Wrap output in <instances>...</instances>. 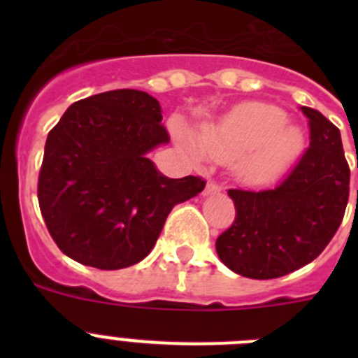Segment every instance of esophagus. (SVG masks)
Here are the masks:
<instances>
[{"label":"esophagus","instance_id":"34e87169","mask_svg":"<svg viewBox=\"0 0 358 358\" xmlns=\"http://www.w3.org/2000/svg\"><path fill=\"white\" fill-rule=\"evenodd\" d=\"M220 186L217 185V182H208L206 185V189H204V195H211V194H218L220 192Z\"/></svg>","mask_w":358,"mask_h":358}]
</instances>
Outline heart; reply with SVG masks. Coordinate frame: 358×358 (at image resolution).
<instances>
[{"instance_id": "b5f03b06", "label": "heart", "mask_w": 358, "mask_h": 358, "mask_svg": "<svg viewBox=\"0 0 358 358\" xmlns=\"http://www.w3.org/2000/svg\"><path fill=\"white\" fill-rule=\"evenodd\" d=\"M176 132L194 161H202L204 156L217 161L242 156L238 173L252 185L274 181L305 148L303 129L289 122L281 107L264 102L240 103L220 120L204 125L197 141L182 129Z\"/></svg>"}]
</instances>
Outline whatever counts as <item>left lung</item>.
Returning <instances> with one entry per match:
<instances>
[{"mask_svg":"<svg viewBox=\"0 0 358 358\" xmlns=\"http://www.w3.org/2000/svg\"><path fill=\"white\" fill-rule=\"evenodd\" d=\"M310 148L274 189H229L236 218L217 238V255L233 273L252 280L285 276L315 260L343 222L350 169L339 129L315 109Z\"/></svg>","mask_w":358,"mask_h":358,"instance_id":"8db88e82","label":"left lung"}]
</instances>
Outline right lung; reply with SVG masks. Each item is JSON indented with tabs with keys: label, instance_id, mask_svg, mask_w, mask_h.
<instances>
[{
	"label": "right lung",
	"instance_id": "1",
	"mask_svg": "<svg viewBox=\"0 0 358 358\" xmlns=\"http://www.w3.org/2000/svg\"><path fill=\"white\" fill-rule=\"evenodd\" d=\"M161 106L145 91L116 90L68 107L50 131L39 173V208L62 252L116 271L156 245L164 220L206 182L170 179L148 159L166 145Z\"/></svg>",
	"mask_w": 358,
	"mask_h": 358
}]
</instances>
